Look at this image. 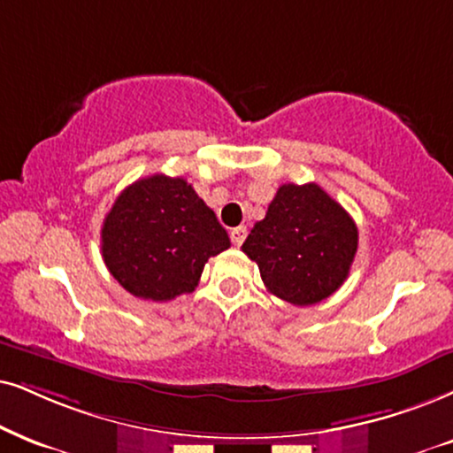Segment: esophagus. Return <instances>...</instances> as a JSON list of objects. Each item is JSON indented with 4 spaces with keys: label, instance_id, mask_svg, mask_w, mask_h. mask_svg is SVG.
<instances>
[{
    "label": "esophagus",
    "instance_id": "1",
    "mask_svg": "<svg viewBox=\"0 0 453 453\" xmlns=\"http://www.w3.org/2000/svg\"><path fill=\"white\" fill-rule=\"evenodd\" d=\"M246 234H249V230H246V226H238V227H234V230L230 232V238H232V242H234V246H240L244 242V238H246Z\"/></svg>",
    "mask_w": 453,
    "mask_h": 453
}]
</instances>
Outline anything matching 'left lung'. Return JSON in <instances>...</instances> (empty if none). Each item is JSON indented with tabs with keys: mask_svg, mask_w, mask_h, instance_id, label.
Wrapping results in <instances>:
<instances>
[{
	"mask_svg": "<svg viewBox=\"0 0 453 453\" xmlns=\"http://www.w3.org/2000/svg\"><path fill=\"white\" fill-rule=\"evenodd\" d=\"M242 250L272 295L305 307L341 288L357 253V226L318 184H284Z\"/></svg>",
	"mask_w": 453,
	"mask_h": 453,
	"instance_id": "1",
	"label": "left lung"
}]
</instances>
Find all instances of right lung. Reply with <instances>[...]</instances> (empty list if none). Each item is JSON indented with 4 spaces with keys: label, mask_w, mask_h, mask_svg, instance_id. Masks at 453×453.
<instances>
[{
    "label": "right lung",
    "mask_w": 453,
    "mask_h": 453,
    "mask_svg": "<svg viewBox=\"0 0 453 453\" xmlns=\"http://www.w3.org/2000/svg\"><path fill=\"white\" fill-rule=\"evenodd\" d=\"M230 236L184 177L150 175L125 188L102 226V257L127 293L171 301L192 293Z\"/></svg>",
    "instance_id": "obj_1"
}]
</instances>
